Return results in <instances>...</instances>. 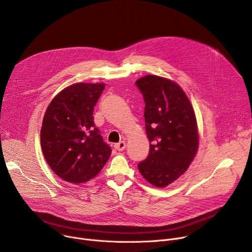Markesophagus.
Instances as JSON below:
<instances>
[{
  "instance_id": "obj_1",
  "label": "esophagus",
  "mask_w": 252,
  "mask_h": 252,
  "mask_svg": "<svg viewBox=\"0 0 252 252\" xmlns=\"http://www.w3.org/2000/svg\"><path fill=\"white\" fill-rule=\"evenodd\" d=\"M126 142H125V141H121L119 143H117V144L114 145V148H115L116 150H118V151H123V150L126 149Z\"/></svg>"
}]
</instances>
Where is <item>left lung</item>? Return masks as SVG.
Segmentation results:
<instances>
[{
	"instance_id": "8db88e82",
	"label": "left lung",
	"mask_w": 252,
	"mask_h": 252,
	"mask_svg": "<svg viewBox=\"0 0 252 252\" xmlns=\"http://www.w3.org/2000/svg\"><path fill=\"white\" fill-rule=\"evenodd\" d=\"M136 85L144 96L150 142L149 155L138 168L148 183L164 188L185 174L199 147L195 112L186 93L174 81L148 74Z\"/></svg>"
}]
</instances>
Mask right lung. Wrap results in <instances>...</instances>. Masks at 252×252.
I'll list each match as a JSON object with an SVG mask.
<instances>
[{"instance_id": "1", "label": "right lung", "mask_w": 252, "mask_h": 252, "mask_svg": "<svg viewBox=\"0 0 252 252\" xmlns=\"http://www.w3.org/2000/svg\"><path fill=\"white\" fill-rule=\"evenodd\" d=\"M105 84L77 83L53 98L45 112L41 146L47 163L62 180L82 184L94 179L111 149L95 127L93 111Z\"/></svg>"}]
</instances>
